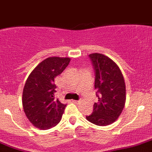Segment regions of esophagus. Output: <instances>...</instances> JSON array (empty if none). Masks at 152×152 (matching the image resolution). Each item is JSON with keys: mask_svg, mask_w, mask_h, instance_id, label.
Instances as JSON below:
<instances>
[{"mask_svg": "<svg viewBox=\"0 0 152 152\" xmlns=\"http://www.w3.org/2000/svg\"><path fill=\"white\" fill-rule=\"evenodd\" d=\"M81 102V100H78V101H76V100H74V101H73L74 103H76V104H79Z\"/></svg>", "mask_w": 152, "mask_h": 152, "instance_id": "esophagus-1", "label": "esophagus"}]
</instances>
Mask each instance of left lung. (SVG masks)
<instances>
[{
    "label": "left lung",
    "mask_w": 152,
    "mask_h": 152,
    "mask_svg": "<svg viewBox=\"0 0 152 152\" xmlns=\"http://www.w3.org/2000/svg\"><path fill=\"white\" fill-rule=\"evenodd\" d=\"M95 73L94 88L98 103L94 104L87 120L98 126L115 122L120 116L126 100L125 83L120 68L108 57L98 53L89 54Z\"/></svg>",
    "instance_id": "8db88e82"
}]
</instances>
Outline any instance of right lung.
<instances>
[{"mask_svg": "<svg viewBox=\"0 0 152 152\" xmlns=\"http://www.w3.org/2000/svg\"><path fill=\"white\" fill-rule=\"evenodd\" d=\"M69 58L50 57L32 71L23 90L24 113L34 126L48 129L60 122L67 104L55 98L54 78L61 74L70 62Z\"/></svg>", "mask_w": 152, "mask_h": 152, "instance_id": "1", "label": "right lung"}]
</instances>
